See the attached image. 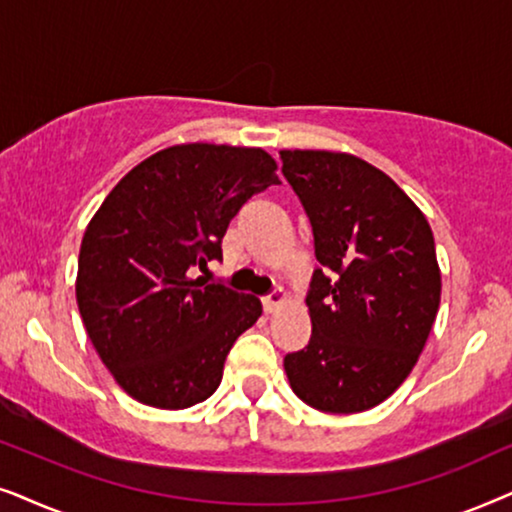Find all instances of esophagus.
I'll use <instances>...</instances> for the list:
<instances>
[{"label": "esophagus", "instance_id": "34e87169", "mask_svg": "<svg viewBox=\"0 0 512 512\" xmlns=\"http://www.w3.org/2000/svg\"><path fill=\"white\" fill-rule=\"evenodd\" d=\"M262 304H264V311H267V313H276L285 304V292L281 288H276L274 292H269V295L262 299Z\"/></svg>", "mask_w": 512, "mask_h": 512}]
</instances>
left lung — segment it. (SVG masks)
<instances>
[{"label": "left lung", "instance_id": "1", "mask_svg": "<svg viewBox=\"0 0 512 512\" xmlns=\"http://www.w3.org/2000/svg\"><path fill=\"white\" fill-rule=\"evenodd\" d=\"M311 222V339L283 360L292 391L330 414L384 403L417 365L440 306L433 231L386 173L351 154L283 149Z\"/></svg>", "mask_w": 512, "mask_h": 512}]
</instances>
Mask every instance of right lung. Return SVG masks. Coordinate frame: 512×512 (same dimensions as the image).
Segmentation results:
<instances>
[{
  "instance_id": "right-lung-1",
  "label": "right lung",
  "mask_w": 512,
  "mask_h": 512,
  "mask_svg": "<svg viewBox=\"0 0 512 512\" xmlns=\"http://www.w3.org/2000/svg\"><path fill=\"white\" fill-rule=\"evenodd\" d=\"M257 147L175 145L138 163L88 222L77 304L102 363L142 405L185 410L210 398L260 299L196 276L222 260L229 222L278 185Z\"/></svg>"
}]
</instances>
